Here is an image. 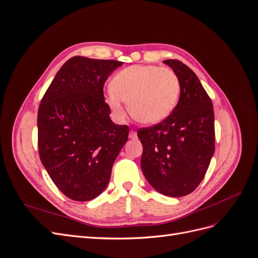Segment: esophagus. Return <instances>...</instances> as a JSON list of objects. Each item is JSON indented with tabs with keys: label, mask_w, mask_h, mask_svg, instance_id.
Instances as JSON below:
<instances>
[{
	"label": "esophagus",
	"mask_w": 258,
	"mask_h": 258,
	"mask_svg": "<svg viewBox=\"0 0 258 258\" xmlns=\"http://www.w3.org/2000/svg\"><path fill=\"white\" fill-rule=\"evenodd\" d=\"M137 132L136 131H134V130H131L130 132H129V138L130 139H132V140H135V139H137Z\"/></svg>",
	"instance_id": "1"
}]
</instances>
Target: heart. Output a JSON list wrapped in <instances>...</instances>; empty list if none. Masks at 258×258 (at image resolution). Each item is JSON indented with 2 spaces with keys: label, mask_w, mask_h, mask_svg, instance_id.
Masks as SVG:
<instances>
[{
  "label": "heart",
  "mask_w": 258,
  "mask_h": 258,
  "mask_svg": "<svg viewBox=\"0 0 258 258\" xmlns=\"http://www.w3.org/2000/svg\"><path fill=\"white\" fill-rule=\"evenodd\" d=\"M179 96V82L170 69L158 66H131L121 70L106 90L105 101L117 119L126 116L123 102L129 113L143 124H156L172 113Z\"/></svg>",
  "instance_id": "b5f03b06"
}]
</instances>
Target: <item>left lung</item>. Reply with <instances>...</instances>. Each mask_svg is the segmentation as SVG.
<instances>
[{
  "mask_svg": "<svg viewBox=\"0 0 258 258\" xmlns=\"http://www.w3.org/2000/svg\"><path fill=\"white\" fill-rule=\"evenodd\" d=\"M176 74L181 93L174 110L160 123L140 129L142 172L154 188L183 197L201 183L214 154V111L207 91L183 62L165 60Z\"/></svg>",
  "mask_w": 258,
  "mask_h": 258,
  "instance_id": "obj_1",
  "label": "left lung"
}]
</instances>
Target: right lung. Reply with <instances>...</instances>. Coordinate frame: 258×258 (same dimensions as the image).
<instances>
[{
	"mask_svg": "<svg viewBox=\"0 0 258 258\" xmlns=\"http://www.w3.org/2000/svg\"><path fill=\"white\" fill-rule=\"evenodd\" d=\"M122 62L76 56L61 67L37 114L40 158L61 192L89 201L110 182L113 163L129 135L112 121L103 86Z\"/></svg>",
	"mask_w": 258,
	"mask_h": 258,
	"instance_id": "add662e5",
	"label": "right lung"
}]
</instances>
